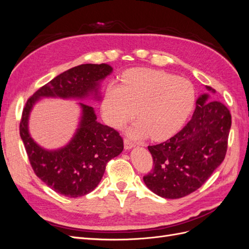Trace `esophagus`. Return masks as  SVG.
I'll use <instances>...</instances> for the list:
<instances>
[{
  "label": "esophagus",
  "instance_id": "esophagus-1",
  "mask_svg": "<svg viewBox=\"0 0 249 249\" xmlns=\"http://www.w3.org/2000/svg\"><path fill=\"white\" fill-rule=\"evenodd\" d=\"M135 146H136V144H135L133 141H131L129 139H124V148L126 150H130V149H132Z\"/></svg>",
  "mask_w": 249,
  "mask_h": 249
}]
</instances>
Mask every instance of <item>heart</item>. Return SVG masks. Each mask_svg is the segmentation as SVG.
I'll list each match as a JSON object with an SVG mask.
<instances>
[{"label": "heart", "mask_w": 249, "mask_h": 249, "mask_svg": "<svg viewBox=\"0 0 249 249\" xmlns=\"http://www.w3.org/2000/svg\"><path fill=\"white\" fill-rule=\"evenodd\" d=\"M122 81V85L110 83L106 87L102 113L114 127H122L136 113L139 119L129 130L134 137H170L194 106L195 89L186 78L163 71L136 69L126 71Z\"/></svg>", "instance_id": "obj_1"}]
</instances>
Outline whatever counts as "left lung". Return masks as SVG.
Wrapping results in <instances>:
<instances>
[{"instance_id": "left-lung-1", "label": "left lung", "mask_w": 249, "mask_h": 249, "mask_svg": "<svg viewBox=\"0 0 249 249\" xmlns=\"http://www.w3.org/2000/svg\"><path fill=\"white\" fill-rule=\"evenodd\" d=\"M196 100L190 122L169 140L148 146L154 168L143 180L164 198H180L197 190L224 160L231 125L229 109L211 100L206 86Z\"/></svg>"}]
</instances>
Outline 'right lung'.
I'll return each mask as SVG.
<instances>
[{
    "label": "right lung",
    "mask_w": 249,
    "mask_h": 249,
    "mask_svg": "<svg viewBox=\"0 0 249 249\" xmlns=\"http://www.w3.org/2000/svg\"><path fill=\"white\" fill-rule=\"evenodd\" d=\"M112 72L108 64H81L66 71L39 88L28 100L19 124L31 166L51 189L67 197L84 196L100 184L107 163L124 149L117 131L96 120L94 109L78 103L81 116L69 143L60 148L40 146L29 132L30 114L41 99L102 101L101 83Z\"/></svg>",
    "instance_id": "obj_1"
}]
</instances>
